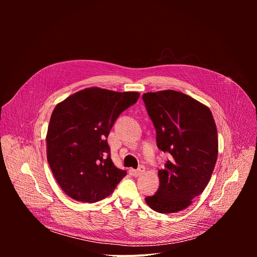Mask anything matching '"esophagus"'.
<instances>
[{"instance_id": "1", "label": "esophagus", "mask_w": 257, "mask_h": 257, "mask_svg": "<svg viewBox=\"0 0 257 257\" xmlns=\"http://www.w3.org/2000/svg\"><path fill=\"white\" fill-rule=\"evenodd\" d=\"M144 171H145V168H144V166H140L137 170H134L133 171V174H134V176H140V175H142L143 173H144Z\"/></svg>"}]
</instances>
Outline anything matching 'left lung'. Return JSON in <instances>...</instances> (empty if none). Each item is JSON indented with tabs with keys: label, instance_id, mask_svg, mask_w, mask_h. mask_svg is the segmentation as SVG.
<instances>
[{
	"label": "left lung",
	"instance_id": "1",
	"mask_svg": "<svg viewBox=\"0 0 257 257\" xmlns=\"http://www.w3.org/2000/svg\"><path fill=\"white\" fill-rule=\"evenodd\" d=\"M157 132L158 149L170 160L159 171L158 191L145 197L161 213L186 208L205 189L217 159V131L210 109L175 90L142 95Z\"/></svg>",
	"mask_w": 257,
	"mask_h": 257
}]
</instances>
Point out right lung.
<instances>
[{"label":"right lung","mask_w":257,"mask_h":257,"mask_svg":"<svg viewBox=\"0 0 257 257\" xmlns=\"http://www.w3.org/2000/svg\"><path fill=\"white\" fill-rule=\"evenodd\" d=\"M138 92L90 87L70 95L52 114L47 134L48 162L62 190L82 202L111 194L127 172L115 167L107 136Z\"/></svg>","instance_id":"obj_1"}]
</instances>
